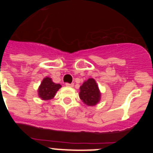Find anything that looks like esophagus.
<instances>
[{
  "mask_svg": "<svg viewBox=\"0 0 153 153\" xmlns=\"http://www.w3.org/2000/svg\"><path fill=\"white\" fill-rule=\"evenodd\" d=\"M74 83H66V86H68V87H73V86H74Z\"/></svg>",
  "mask_w": 153,
  "mask_h": 153,
  "instance_id": "1",
  "label": "esophagus"
}]
</instances>
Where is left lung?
I'll use <instances>...</instances> for the list:
<instances>
[{"mask_svg":"<svg viewBox=\"0 0 153 153\" xmlns=\"http://www.w3.org/2000/svg\"><path fill=\"white\" fill-rule=\"evenodd\" d=\"M79 98L89 106H95L100 100L101 93L95 79L90 78L79 87Z\"/></svg>","mask_w":153,"mask_h":153,"instance_id":"1","label":"left lung"}]
</instances>
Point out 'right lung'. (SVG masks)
Masks as SVG:
<instances>
[{
    "label": "right lung",
    "mask_w": 153,
    "mask_h": 153,
    "mask_svg": "<svg viewBox=\"0 0 153 153\" xmlns=\"http://www.w3.org/2000/svg\"><path fill=\"white\" fill-rule=\"evenodd\" d=\"M61 87L59 83H55L50 77H45L38 88V96L43 100H49L54 97L56 93Z\"/></svg>",
    "instance_id": "add662e5"
}]
</instances>
